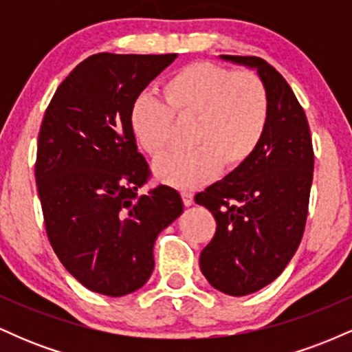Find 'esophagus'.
I'll return each mask as SVG.
<instances>
[{
  "label": "esophagus",
  "mask_w": 352,
  "mask_h": 352,
  "mask_svg": "<svg viewBox=\"0 0 352 352\" xmlns=\"http://www.w3.org/2000/svg\"><path fill=\"white\" fill-rule=\"evenodd\" d=\"M180 195H182V200H184L185 207H190V205L193 204V193L192 192H187V190H182Z\"/></svg>",
  "instance_id": "esophagus-1"
}]
</instances>
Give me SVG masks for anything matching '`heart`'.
<instances>
[{"instance_id":"obj_1","label":"heart","mask_w":352,"mask_h":352,"mask_svg":"<svg viewBox=\"0 0 352 352\" xmlns=\"http://www.w3.org/2000/svg\"><path fill=\"white\" fill-rule=\"evenodd\" d=\"M165 104L137 96L129 129L137 145L157 159L172 140L175 119L192 122L195 151L155 164L157 179L180 188L207 184L220 172L243 167L263 142L272 117L268 87L253 71H233L213 63H193L164 82Z\"/></svg>"}]
</instances>
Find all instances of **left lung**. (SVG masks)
I'll use <instances>...</instances> for the list:
<instances>
[{"label": "left lung", "instance_id": "obj_1", "mask_svg": "<svg viewBox=\"0 0 352 352\" xmlns=\"http://www.w3.org/2000/svg\"><path fill=\"white\" fill-rule=\"evenodd\" d=\"M220 59L256 69L272 104L252 159L195 197L217 220L215 236L200 253L201 273L218 292L245 296L276 280L300 246L314 153L305 111L280 72L254 56Z\"/></svg>", "mask_w": 352, "mask_h": 352}]
</instances>
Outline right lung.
Segmentation results:
<instances>
[{"instance_id": "add662e5", "label": "right lung", "mask_w": 352, "mask_h": 352, "mask_svg": "<svg viewBox=\"0 0 352 352\" xmlns=\"http://www.w3.org/2000/svg\"><path fill=\"white\" fill-rule=\"evenodd\" d=\"M175 58L89 56L44 114L36 185L46 233L64 268L91 292L119 298L142 288L157 236L184 212L167 185L139 195L148 164L129 129L134 99Z\"/></svg>"}]
</instances>
